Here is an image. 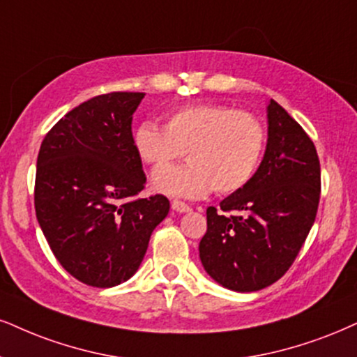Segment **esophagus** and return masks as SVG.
Segmentation results:
<instances>
[{
	"label": "esophagus",
	"instance_id": "obj_1",
	"mask_svg": "<svg viewBox=\"0 0 357 357\" xmlns=\"http://www.w3.org/2000/svg\"><path fill=\"white\" fill-rule=\"evenodd\" d=\"M172 210H175V212H178V213H187V212H190L192 208L187 204H183V202L174 200L172 202Z\"/></svg>",
	"mask_w": 357,
	"mask_h": 357
}]
</instances>
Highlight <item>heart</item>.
I'll return each mask as SVG.
<instances>
[{
	"label": "heart",
	"mask_w": 357,
	"mask_h": 357,
	"mask_svg": "<svg viewBox=\"0 0 357 357\" xmlns=\"http://www.w3.org/2000/svg\"><path fill=\"white\" fill-rule=\"evenodd\" d=\"M134 149L153 172L152 187L180 199H202L210 190L233 193L252 180L266 145L263 122L250 112L220 104H192L165 117L164 129L142 122ZM185 151L189 164L162 167Z\"/></svg>",
	"instance_id": "obj_1"
}]
</instances>
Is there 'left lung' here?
<instances>
[{
  "label": "left lung",
  "mask_w": 357,
  "mask_h": 357,
  "mask_svg": "<svg viewBox=\"0 0 357 357\" xmlns=\"http://www.w3.org/2000/svg\"><path fill=\"white\" fill-rule=\"evenodd\" d=\"M268 140L248 183L206 208L202 265L223 288L250 293L278 281L300 253L318 212L321 169L313 140L275 100Z\"/></svg>",
  "instance_id": "left-lung-1"
}]
</instances>
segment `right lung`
Returning <instances> with one entry per match:
<instances>
[{
	"label": "right lung",
	"instance_id": "add662e5",
	"mask_svg": "<svg viewBox=\"0 0 357 357\" xmlns=\"http://www.w3.org/2000/svg\"><path fill=\"white\" fill-rule=\"evenodd\" d=\"M144 92H111L82 102L44 137L34 208L52 253L69 275L96 288L139 270L152 231L169 213L164 195L144 190L132 116Z\"/></svg>",
	"mask_w": 357,
	"mask_h": 357
}]
</instances>
